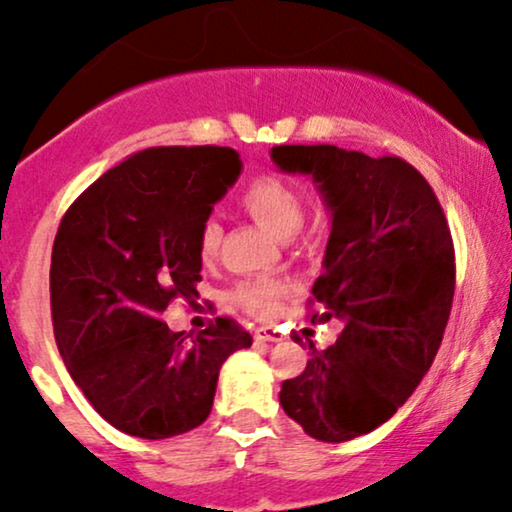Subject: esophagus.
<instances>
[{"mask_svg":"<svg viewBox=\"0 0 512 512\" xmlns=\"http://www.w3.org/2000/svg\"><path fill=\"white\" fill-rule=\"evenodd\" d=\"M255 339L262 344H272V342H281L284 339V334L279 330H272V327H262V330L255 332Z\"/></svg>","mask_w":512,"mask_h":512,"instance_id":"34e87169","label":"esophagus"}]
</instances>
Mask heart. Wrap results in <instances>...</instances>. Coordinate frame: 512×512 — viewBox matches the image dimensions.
I'll use <instances>...</instances> for the list:
<instances>
[{"label": "heart", "mask_w": 512, "mask_h": 512, "mask_svg": "<svg viewBox=\"0 0 512 512\" xmlns=\"http://www.w3.org/2000/svg\"><path fill=\"white\" fill-rule=\"evenodd\" d=\"M243 207L248 214L267 228L276 238H291L303 223V195L289 180L274 173L257 175L243 190ZM223 228L216 219L204 221L199 233V250L204 257H214L221 248ZM289 293V284L281 279H248L238 284L233 298L240 308L257 317H274L279 313V301Z\"/></svg>", "instance_id": "obj_1"}]
</instances>
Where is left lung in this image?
Returning a JSON list of instances; mask_svg holds the SVG:
<instances>
[{"mask_svg": "<svg viewBox=\"0 0 512 512\" xmlns=\"http://www.w3.org/2000/svg\"><path fill=\"white\" fill-rule=\"evenodd\" d=\"M284 173L313 175L332 214L313 322L337 342L281 383L279 402L310 438L344 443L385 424L431 368L455 296V248L436 192L397 156L274 146ZM298 342V337H296Z\"/></svg>", "mask_w": 512, "mask_h": 512, "instance_id": "1", "label": "left lung"}]
</instances>
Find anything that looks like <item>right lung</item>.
I'll list each match as a JSON object with an SVG mask.
<instances>
[{
	"label": "right lung",
	"mask_w": 512,
	"mask_h": 512,
	"mask_svg": "<svg viewBox=\"0 0 512 512\" xmlns=\"http://www.w3.org/2000/svg\"><path fill=\"white\" fill-rule=\"evenodd\" d=\"M240 170L228 146L144 149L81 192L57 228V349L93 409L127 436L161 440L204 424L223 361L252 344L231 317L197 334L161 320L173 298L199 296V233Z\"/></svg>",
	"instance_id": "right-lung-1"
}]
</instances>
